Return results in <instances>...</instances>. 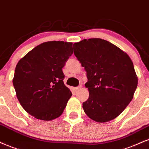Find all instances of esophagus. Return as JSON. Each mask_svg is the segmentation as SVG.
Masks as SVG:
<instances>
[{
	"mask_svg": "<svg viewBox=\"0 0 149 149\" xmlns=\"http://www.w3.org/2000/svg\"><path fill=\"white\" fill-rule=\"evenodd\" d=\"M81 88V86H77V87H74V91H77L78 90H79L80 88Z\"/></svg>",
	"mask_w": 149,
	"mask_h": 149,
	"instance_id": "esophagus-1",
	"label": "esophagus"
}]
</instances>
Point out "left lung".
<instances>
[{
    "instance_id": "1",
    "label": "left lung",
    "mask_w": 149,
    "mask_h": 149,
    "mask_svg": "<svg viewBox=\"0 0 149 149\" xmlns=\"http://www.w3.org/2000/svg\"><path fill=\"white\" fill-rule=\"evenodd\" d=\"M74 54L84 67L89 97L83 102L86 114L105 123L114 119L131 102L138 79L126 53L107 40H83L73 45Z\"/></svg>"
}]
</instances>
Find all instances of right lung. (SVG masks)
<instances>
[{
	"mask_svg": "<svg viewBox=\"0 0 149 149\" xmlns=\"http://www.w3.org/2000/svg\"><path fill=\"white\" fill-rule=\"evenodd\" d=\"M72 53V42H46L19 60L13 85L21 105L31 116L51 120L63 112L72 93L64 84L62 68Z\"/></svg>",
	"mask_w": 149,
	"mask_h": 149,
	"instance_id": "1",
	"label": "right lung"
}]
</instances>
